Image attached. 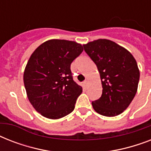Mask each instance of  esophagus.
<instances>
[{
  "label": "esophagus",
  "mask_w": 151,
  "mask_h": 151,
  "mask_svg": "<svg viewBox=\"0 0 151 151\" xmlns=\"http://www.w3.org/2000/svg\"><path fill=\"white\" fill-rule=\"evenodd\" d=\"M83 84H84V86H85V88L87 87V85H88V80H85L84 82H83Z\"/></svg>",
  "instance_id": "esophagus-1"
}]
</instances>
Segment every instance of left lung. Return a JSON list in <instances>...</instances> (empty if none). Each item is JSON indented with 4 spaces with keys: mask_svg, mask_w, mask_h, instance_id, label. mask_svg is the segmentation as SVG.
Listing matches in <instances>:
<instances>
[{
    "mask_svg": "<svg viewBox=\"0 0 151 151\" xmlns=\"http://www.w3.org/2000/svg\"><path fill=\"white\" fill-rule=\"evenodd\" d=\"M83 47L96 65L102 81V96L92 103L94 110L106 117L122 114L137 92L139 70L136 59L125 48L106 39Z\"/></svg>",
    "mask_w": 151,
    "mask_h": 151,
    "instance_id": "left-lung-1",
    "label": "left lung"
}]
</instances>
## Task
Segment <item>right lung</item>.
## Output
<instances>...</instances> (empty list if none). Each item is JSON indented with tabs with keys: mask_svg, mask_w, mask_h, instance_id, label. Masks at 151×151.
Listing matches in <instances>:
<instances>
[{
	"mask_svg": "<svg viewBox=\"0 0 151 151\" xmlns=\"http://www.w3.org/2000/svg\"><path fill=\"white\" fill-rule=\"evenodd\" d=\"M82 52L80 44L54 39L31 55L23 74L25 88L32 106L44 117L59 119L75 107L82 88L73 81L70 64Z\"/></svg>",
	"mask_w": 151,
	"mask_h": 151,
	"instance_id": "add662e5",
	"label": "right lung"
}]
</instances>
